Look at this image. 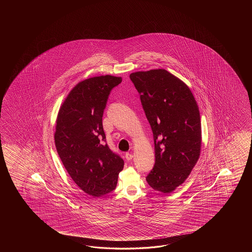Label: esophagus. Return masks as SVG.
Returning a JSON list of instances; mask_svg holds the SVG:
<instances>
[{"mask_svg": "<svg viewBox=\"0 0 252 252\" xmlns=\"http://www.w3.org/2000/svg\"><path fill=\"white\" fill-rule=\"evenodd\" d=\"M125 158H126V159L128 161L131 160L133 158V155L131 153H128H128L125 154Z\"/></svg>", "mask_w": 252, "mask_h": 252, "instance_id": "1", "label": "esophagus"}]
</instances>
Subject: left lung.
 Instances as JSON below:
<instances>
[{
  "label": "left lung",
  "instance_id": "obj_1",
  "mask_svg": "<svg viewBox=\"0 0 252 252\" xmlns=\"http://www.w3.org/2000/svg\"><path fill=\"white\" fill-rule=\"evenodd\" d=\"M153 132L155 166L146 180L161 193H172L186 181L201 152L200 113L192 92L165 69L129 75Z\"/></svg>",
  "mask_w": 252,
  "mask_h": 252
}]
</instances>
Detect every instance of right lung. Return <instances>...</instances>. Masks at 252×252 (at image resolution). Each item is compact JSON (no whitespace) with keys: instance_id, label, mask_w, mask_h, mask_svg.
Returning <instances> with one entry per match:
<instances>
[{"instance_id":"obj_1","label":"right lung","mask_w":252,"mask_h":252,"mask_svg":"<svg viewBox=\"0 0 252 252\" xmlns=\"http://www.w3.org/2000/svg\"><path fill=\"white\" fill-rule=\"evenodd\" d=\"M122 77L106 75L81 81L59 108L55 144L73 181L94 197L113 191L124 161L105 143L102 114Z\"/></svg>"}]
</instances>
